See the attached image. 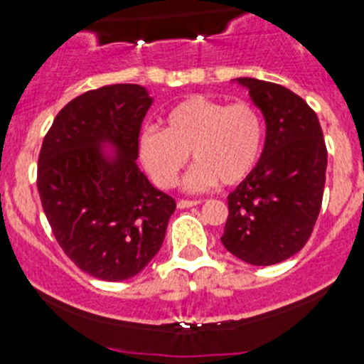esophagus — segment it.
Here are the masks:
<instances>
[{
  "label": "esophagus",
  "mask_w": 364,
  "mask_h": 364,
  "mask_svg": "<svg viewBox=\"0 0 364 364\" xmlns=\"http://www.w3.org/2000/svg\"><path fill=\"white\" fill-rule=\"evenodd\" d=\"M197 204H200V200H186V199L178 200V208H179V209L192 208V205H197Z\"/></svg>",
  "instance_id": "1"
}]
</instances>
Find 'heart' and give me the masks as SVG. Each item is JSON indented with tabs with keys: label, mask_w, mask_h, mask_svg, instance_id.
<instances>
[{
	"label": "heart",
	"mask_w": 364,
	"mask_h": 364,
	"mask_svg": "<svg viewBox=\"0 0 364 364\" xmlns=\"http://www.w3.org/2000/svg\"><path fill=\"white\" fill-rule=\"evenodd\" d=\"M165 128H144L137 137V156L160 188H172L188 164L185 188L203 192L218 185H237L259 161L264 121L248 102L223 104L196 95L179 102L164 117Z\"/></svg>",
	"instance_id": "1"
}]
</instances>
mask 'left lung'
Masks as SVG:
<instances>
[{
	"label": "left lung",
	"mask_w": 364,
	"mask_h": 364,
	"mask_svg": "<svg viewBox=\"0 0 364 364\" xmlns=\"http://www.w3.org/2000/svg\"><path fill=\"white\" fill-rule=\"evenodd\" d=\"M266 121V142L253 171L229 196L222 243L252 266H271L306 245L324 193V135L317 114L287 87L240 77Z\"/></svg>",
	"instance_id": "obj_1"
}]
</instances>
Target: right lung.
Masks as SVG:
<instances>
[{
	"label": "right lung",
	"mask_w": 364,
	"mask_h": 364,
	"mask_svg": "<svg viewBox=\"0 0 364 364\" xmlns=\"http://www.w3.org/2000/svg\"><path fill=\"white\" fill-rule=\"evenodd\" d=\"M151 104L139 84L87 91L58 112L40 149L36 186L54 237L77 267L105 282L151 262L176 209L135 164Z\"/></svg>",
	"instance_id": "1"
}]
</instances>
